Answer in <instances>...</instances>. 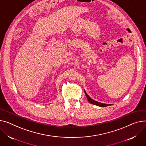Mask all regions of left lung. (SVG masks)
<instances>
[{
    "label": "left lung",
    "mask_w": 146,
    "mask_h": 146,
    "mask_svg": "<svg viewBox=\"0 0 146 146\" xmlns=\"http://www.w3.org/2000/svg\"><path fill=\"white\" fill-rule=\"evenodd\" d=\"M84 93H85V94H86V97H87V100H88V101H89L90 103H92V104H94V105L98 106H100V107H106V106H111V105H112V104H110L101 103H100V102L95 101V100L92 99L90 98V97L87 94V93H86L85 91H84Z\"/></svg>",
    "instance_id": "1"
}]
</instances>
